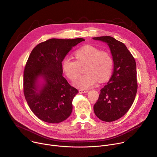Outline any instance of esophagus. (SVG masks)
Listing matches in <instances>:
<instances>
[{
	"mask_svg": "<svg viewBox=\"0 0 157 157\" xmlns=\"http://www.w3.org/2000/svg\"><path fill=\"white\" fill-rule=\"evenodd\" d=\"M87 92H88V90H87V89H79V93H87Z\"/></svg>",
	"mask_w": 157,
	"mask_h": 157,
	"instance_id": "34e87169",
	"label": "esophagus"
}]
</instances>
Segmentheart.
<instances>
[{"label":"heart","mask_w":157,"mask_h":157,"mask_svg":"<svg viewBox=\"0 0 157 157\" xmlns=\"http://www.w3.org/2000/svg\"><path fill=\"white\" fill-rule=\"evenodd\" d=\"M76 61L65 58L62 61V69L69 79L74 81L80 73V66L86 64L85 75L79 77L74 85L87 89L94 85L98 80L104 82L110 76L113 68V59L105 51L87 44L75 53Z\"/></svg>","instance_id":"b5f03b06"}]
</instances>
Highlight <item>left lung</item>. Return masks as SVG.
<instances>
[{
  "instance_id": "left-lung-1",
  "label": "left lung",
  "mask_w": 157,
  "mask_h": 157,
  "mask_svg": "<svg viewBox=\"0 0 157 157\" xmlns=\"http://www.w3.org/2000/svg\"><path fill=\"white\" fill-rule=\"evenodd\" d=\"M94 40L107 43L113 55L114 71L109 81L101 89L94 105L96 116L102 121L113 122L126 114L137 91L136 63L125 44L110 36Z\"/></svg>"
}]
</instances>
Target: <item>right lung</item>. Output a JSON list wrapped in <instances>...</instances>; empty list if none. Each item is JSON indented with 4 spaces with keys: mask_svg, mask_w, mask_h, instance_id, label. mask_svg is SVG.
Returning a JSON list of instances; mask_svg holds the SVG:
<instances>
[{
    "mask_svg": "<svg viewBox=\"0 0 157 157\" xmlns=\"http://www.w3.org/2000/svg\"><path fill=\"white\" fill-rule=\"evenodd\" d=\"M83 38H52L40 43L32 51L24 71V93L29 106L40 120L59 123L73 110L72 101L78 90L63 76L62 61ZM45 80L38 90L37 78Z\"/></svg>",
    "mask_w": 157,
    "mask_h": 157,
    "instance_id": "add662e5",
    "label": "right lung"
}]
</instances>
